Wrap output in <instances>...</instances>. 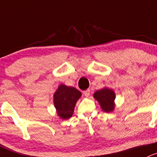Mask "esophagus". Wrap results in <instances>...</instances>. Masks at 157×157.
Here are the masks:
<instances>
[{"label":"esophagus","mask_w":157,"mask_h":157,"mask_svg":"<svg viewBox=\"0 0 157 157\" xmlns=\"http://www.w3.org/2000/svg\"><path fill=\"white\" fill-rule=\"evenodd\" d=\"M83 94L85 95V97H87V98H88V97H89V95H90V90L88 89V90H84V91H83Z\"/></svg>","instance_id":"obj_1"}]
</instances>
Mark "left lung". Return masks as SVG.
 Listing matches in <instances>:
<instances>
[{
    "instance_id": "obj_1",
    "label": "left lung",
    "mask_w": 157,
    "mask_h": 157,
    "mask_svg": "<svg viewBox=\"0 0 157 157\" xmlns=\"http://www.w3.org/2000/svg\"><path fill=\"white\" fill-rule=\"evenodd\" d=\"M94 98L99 103L101 108L106 113H110L115 109L116 94L109 88H103L94 94Z\"/></svg>"
}]
</instances>
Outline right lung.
I'll return each instance as SVG.
<instances>
[{
	"mask_svg": "<svg viewBox=\"0 0 157 157\" xmlns=\"http://www.w3.org/2000/svg\"><path fill=\"white\" fill-rule=\"evenodd\" d=\"M81 97V91L74 87L59 85L54 94V104L57 116L62 119L72 117L75 104Z\"/></svg>",
	"mask_w": 157,
	"mask_h": 157,
	"instance_id": "add662e5",
	"label": "right lung"
}]
</instances>
